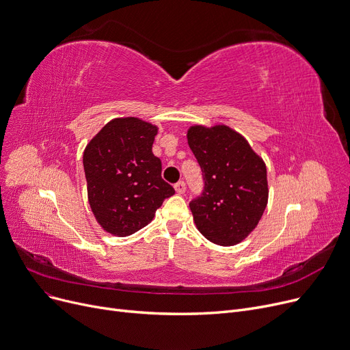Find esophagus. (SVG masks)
<instances>
[{
	"label": "esophagus",
	"instance_id": "1",
	"mask_svg": "<svg viewBox=\"0 0 350 350\" xmlns=\"http://www.w3.org/2000/svg\"><path fill=\"white\" fill-rule=\"evenodd\" d=\"M174 190L177 191V194H185L186 193V183L185 181H178L174 185Z\"/></svg>",
	"mask_w": 350,
	"mask_h": 350
}]
</instances>
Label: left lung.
<instances>
[{"label": "left lung", "mask_w": 350, "mask_h": 350, "mask_svg": "<svg viewBox=\"0 0 350 350\" xmlns=\"http://www.w3.org/2000/svg\"><path fill=\"white\" fill-rule=\"evenodd\" d=\"M187 142L206 181L203 196L190 203L197 230L217 245L240 244L268 204L265 161L227 124H193Z\"/></svg>", "instance_id": "obj_1"}]
</instances>
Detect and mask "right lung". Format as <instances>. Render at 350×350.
Returning a JSON list of instances; mask_svg holds the SVG:
<instances>
[{
    "label": "right lung",
    "mask_w": 350,
    "mask_h": 350,
    "mask_svg": "<svg viewBox=\"0 0 350 350\" xmlns=\"http://www.w3.org/2000/svg\"><path fill=\"white\" fill-rule=\"evenodd\" d=\"M157 132L156 124L140 118H115L85 147L88 201L109 234H135L152 221L164 198L174 194L152 152Z\"/></svg>",
    "instance_id": "right-lung-1"
}]
</instances>
